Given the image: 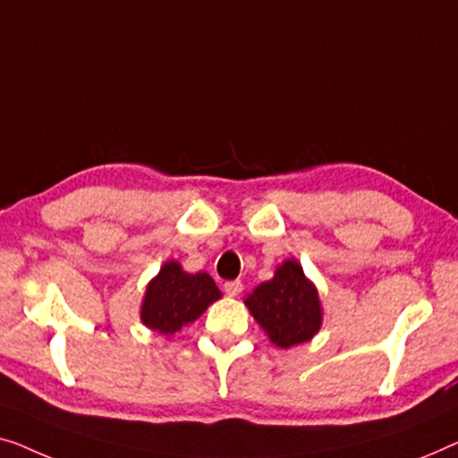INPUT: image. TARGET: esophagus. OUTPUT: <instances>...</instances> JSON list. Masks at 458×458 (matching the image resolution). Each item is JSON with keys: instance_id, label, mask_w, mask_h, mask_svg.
<instances>
[{"instance_id": "34e87169", "label": "esophagus", "mask_w": 458, "mask_h": 458, "mask_svg": "<svg viewBox=\"0 0 458 458\" xmlns=\"http://www.w3.org/2000/svg\"><path fill=\"white\" fill-rule=\"evenodd\" d=\"M224 291H226L228 296H238L242 293V282L241 280H230L224 284Z\"/></svg>"}]
</instances>
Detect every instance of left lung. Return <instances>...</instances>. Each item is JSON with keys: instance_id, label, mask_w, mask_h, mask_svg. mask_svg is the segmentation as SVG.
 Masks as SVG:
<instances>
[{"instance_id": "left-lung-1", "label": "left lung", "mask_w": 458, "mask_h": 458, "mask_svg": "<svg viewBox=\"0 0 458 458\" xmlns=\"http://www.w3.org/2000/svg\"><path fill=\"white\" fill-rule=\"evenodd\" d=\"M244 305L267 334L269 343L280 349L309 343L324 324L318 286L294 257L276 267L272 280L261 282L244 296Z\"/></svg>"}]
</instances>
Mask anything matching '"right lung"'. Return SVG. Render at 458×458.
<instances>
[{
  "label": "right lung",
  "mask_w": 458,
  "mask_h": 458,
  "mask_svg": "<svg viewBox=\"0 0 458 458\" xmlns=\"http://www.w3.org/2000/svg\"><path fill=\"white\" fill-rule=\"evenodd\" d=\"M217 299H222V293L208 272L189 274L176 259H167L145 288L140 321L149 330L172 338L201 318Z\"/></svg>",
  "instance_id": "obj_1"
}]
</instances>
